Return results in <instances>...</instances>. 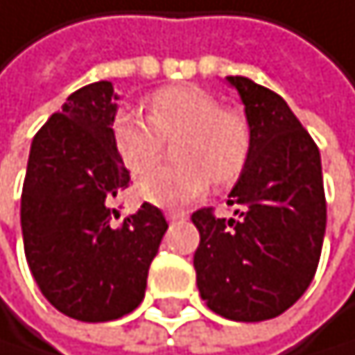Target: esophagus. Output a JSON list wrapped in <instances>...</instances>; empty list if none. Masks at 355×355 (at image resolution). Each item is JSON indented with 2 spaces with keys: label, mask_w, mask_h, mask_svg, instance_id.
I'll use <instances>...</instances> for the list:
<instances>
[{
  "label": "esophagus",
  "mask_w": 355,
  "mask_h": 355,
  "mask_svg": "<svg viewBox=\"0 0 355 355\" xmlns=\"http://www.w3.org/2000/svg\"><path fill=\"white\" fill-rule=\"evenodd\" d=\"M166 219L175 223V221H184V219H189V212L187 210H168L166 212Z\"/></svg>",
  "instance_id": "obj_1"
}]
</instances>
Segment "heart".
Listing matches in <instances>:
<instances>
[{"mask_svg":"<svg viewBox=\"0 0 355 355\" xmlns=\"http://www.w3.org/2000/svg\"><path fill=\"white\" fill-rule=\"evenodd\" d=\"M149 119L121 110L112 121L114 149L132 175H145L175 145L178 166L158 168L136 193L154 206H182L206 195L210 184L236 182L252 154V125L236 108H225L201 86H168L149 97Z\"/></svg>","mask_w":355,"mask_h":355,"instance_id":"b5f03b06","label":"heart"}]
</instances>
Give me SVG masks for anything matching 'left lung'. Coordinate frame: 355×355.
<instances>
[{
    "label": "left lung",
    "instance_id": "left-lung-1",
    "mask_svg": "<svg viewBox=\"0 0 355 355\" xmlns=\"http://www.w3.org/2000/svg\"><path fill=\"white\" fill-rule=\"evenodd\" d=\"M249 125L252 154L230 193L232 219L193 212V264L201 300L232 321H264L288 310L317 273L325 234L321 154L288 103L249 78L230 76Z\"/></svg>",
    "mask_w": 355,
    "mask_h": 355
}]
</instances>
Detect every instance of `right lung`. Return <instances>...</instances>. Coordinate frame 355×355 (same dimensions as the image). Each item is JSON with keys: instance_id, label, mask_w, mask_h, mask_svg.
Segmentation results:
<instances>
[{"instance_id": "1", "label": "right lung", "mask_w": 355, "mask_h": 355, "mask_svg": "<svg viewBox=\"0 0 355 355\" xmlns=\"http://www.w3.org/2000/svg\"><path fill=\"white\" fill-rule=\"evenodd\" d=\"M114 99L106 80L69 95L34 136L21 193L23 247L36 284L55 310L86 323L139 308L168 227L147 201L114 221V199L130 184L112 141Z\"/></svg>"}]
</instances>
